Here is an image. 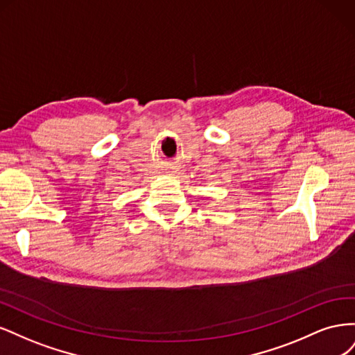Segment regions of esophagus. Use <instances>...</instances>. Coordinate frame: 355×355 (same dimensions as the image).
<instances>
[{"label": "esophagus", "mask_w": 355, "mask_h": 355, "mask_svg": "<svg viewBox=\"0 0 355 355\" xmlns=\"http://www.w3.org/2000/svg\"><path fill=\"white\" fill-rule=\"evenodd\" d=\"M166 173L170 175V176L178 175V173H179V166H176V164H168V166L166 167Z\"/></svg>", "instance_id": "obj_1"}]
</instances>
